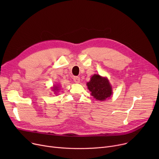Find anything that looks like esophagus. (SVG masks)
I'll use <instances>...</instances> for the list:
<instances>
[{"label": "esophagus", "mask_w": 159, "mask_h": 159, "mask_svg": "<svg viewBox=\"0 0 159 159\" xmlns=\"http://www.w3.org/2000/svg\"><path fill=\"white\" fill-rule=\"evenodd\" d=\"M73 80H74L75 82L79 83V82H80V78H79V77H77V76H75V77H73Z\"/></svg>", "instance_id": "1"}]
</instances>
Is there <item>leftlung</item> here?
Returning <instances> with one entry per match:
<instances>
[{"label":"left lung","mask_w":159,"mask_h":159,"mask_svg":"<svg viewBox=\"0 0 159 159\" xmlns=\"http://www.w3.org/2000/svg\"><path fill=\"white\" fill-rule=\"evenodd\" d=\"M91 95L98 101H104L110 97L112 89L109 81L106 78H103L98 75H94L91 80L87 83Z\"/></svg>","instance_id":"left-lung-1"}]
</instances>
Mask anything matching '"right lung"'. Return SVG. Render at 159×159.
Instances as JSON below:
<instances>
[{"instance_id": "right-lung-1", "label": "right lung", "mask_w": 159, "mask_h": 159, "mask_svg": "<svg viewBox=\"0 0 159 159\" xmlns=\"http://www.w3.org/2000/svg\"><path fill=\"white\" fill-rule=\"evenodd\" d=\"M53 91H56L58 90V87H57V86H55V88H53Z\"/></svg>"}]
</instances>
